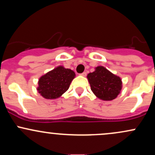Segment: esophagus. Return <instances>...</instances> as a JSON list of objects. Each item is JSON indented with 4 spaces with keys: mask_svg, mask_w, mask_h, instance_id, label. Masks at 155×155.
<instances>
[{
    "mask_svg": "<svg viewBox=\"0 0 155 155\" xmlns=\"http://www.w3.org/2000/svg\"><path fill=\"white\" fill-rule=\"evenodd\" d=\"M80 75L82 76H87V73L86 72H83L82 74H80Z\"/></svg>",
    "mask_w": 155,
    "mask_h": 155,
    "instance_id": "esophagus-1",
    "label": "esophagus"
}]
</instances>
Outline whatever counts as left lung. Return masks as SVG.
<instances>
[{
  "label": "left lung",
  "mask_w": 155,
  "mask_h": 155,
  "mask_svg": "<svg viewBox=\"0 0 155 155\" xmlns=\"http://www.w3.org/2000/svg\"><path fill=\"white\" fill-rule=\"evenodd\" d=\"M91 90L96 97L103 101H112L120 93L122 82L120 77L112 74L104 66L95 68L87 75Z\"/></svg>",
  "instance_id": "8db88e82"
}]
</instances>
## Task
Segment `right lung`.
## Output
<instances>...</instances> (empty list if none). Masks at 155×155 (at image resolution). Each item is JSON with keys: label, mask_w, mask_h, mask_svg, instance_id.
<instances>
[{"label": "right lung", "mask_w": 155, "mask_h": 155, "mask_svg": "<svg viewBox=\"0 0 155 155\" xmlns=\"http://www.w3.org/2000/svg\"><path fill=\"white\" fill-rule=\"evenodd\" d=\"M75 73L63 66H58L41 76L38 79V93L46 99H56L68 90Z\"/></svg>", "instance_id": "obj_1"}]
</instances>
